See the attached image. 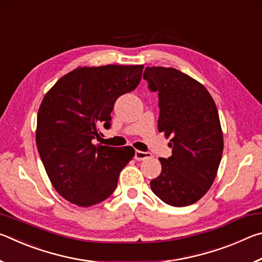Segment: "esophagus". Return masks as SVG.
<instances>
[{
	"mask_svg": "<svg viewBox=\"0 0 262 262\" xmlns=\"http://www.w3.org/2000/svg\"><path fill=\"white\" fill-rule=\"evenodd\" d=\"M151 157V154L150 152H144V151H140V150H136L135 151V159L136 161H144V159H148Z\"/></svg>",
	"mask_w": 262,
	"mask_h": 262,
	"instance_id": "1",
	"label": "esophagus"
}]
</instances>
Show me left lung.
Segmentation results:
<instances>
[{
  "label": "left lung",
  "mask_w": 262,
  "mask_h": 262,
  "mask_svg": "<svg viewBox=\"0 0 262 262\" xmlns=\"http://www.w3.org/2000/svg\"><path fill=\"white\" fill-rule=\"evenodd\" d=\"M143 78L158 94V130L172 136V156L159 158L162 172L150 187L167 205L189 206L214 183L223 152L215 101L201 83L174 68L147 67Z\"/></svg>",
  "instance_id": "1"
}]
</instances>
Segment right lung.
Listing matches in <instances>:
<instances>
[{"label": "right lung", "mask_w": 262, "mask_h": 262, "mask_svg": "<svg viewBox=\"0 0 262 262\" xmlns=\"http://www.w3.org/2000/svg\"><path fill=\"white\" fill-rule=\"evenodd\" d=\"M143 66L79 67L64 75L43 97L37 119V147L53 187L66 200L90 207L107 199L119 174L135 155L92 144L111 127L119 97L139 85Z\"/></svg>", "instance_id": "1"}]
</instances>
